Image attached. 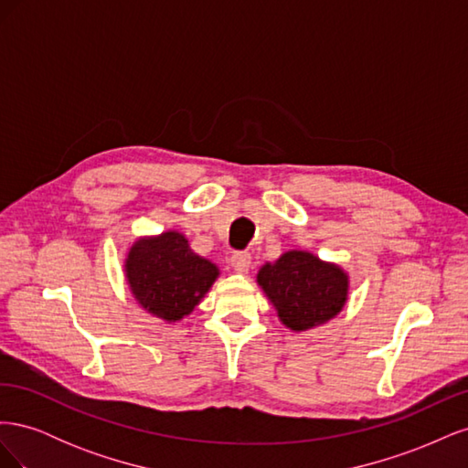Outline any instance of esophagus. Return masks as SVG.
<instances>
[{
  "label": "esophagus",
  "instance_id": "esophagus-1",
  "mask_svg": "<svg viewBox=\"0 0 468 468\" xmlns=\"http://www.w3.org/2000/svg\"><path fill=\"white\" fill-rule=\"evenodd\" d=\"M230 263H232L236 273H248V269L251 265V256L246 251H234L230 258Z\"/></svg>",
  "mask_w": 468,
  "mask_h": 468
}]
</instances>
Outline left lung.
I'll return each instance as SVG.
<instances>
[{"label":"left lung","instance_id":"8db88e82","mask_svg":"<svg viewBox=\"0 0 468 468\" xmlns=\"http://www.w3.org/2000/svg\"><path fill=\"white\" fill-rule=\"evenodd\" d=\"M258 285L279 320L294 332H304L342 313L349 277L342 267L322 261L314 253L291 250L260 269Z\"/></svg>","mask_w":468,"mask_h":468}]
</instances>
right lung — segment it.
<instances>
[{
  "mask_svg": "<svg viewBox=\"0 0 468 468\" xmlns=\"http://www.w3.org/2000/svg\"><path fill=\"white\" fill-rule=\"evenodd\" d=\"M124 273L138 304L165 322L193 313L220 275L218 267L197 256L181 232L138 238L124 260Z\"/></svg>",
  "mask_w": 468,
  "mask_h": 468,
  "instance_id": "1",
  "label": "right lung"
}]
</instances>
